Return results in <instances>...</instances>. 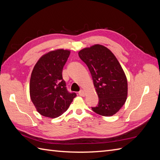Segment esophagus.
<instances>
[{
	"label": "esophagus",
	"mask_w": 160,
	"mask_h": 160,
	"mask_svg": "<svg viewBox=\"0 0 160 160\" xmlns=\"http://www.w3.org/2000/svg\"><path fill=\"white\" fill-rule=\"evenodd\" d=\"M78 93H79V95L80 96H85V92H84V90H80L79 92H78Z\"/></svg>",
	"instance_id": "34e87169"
}]
</instances>
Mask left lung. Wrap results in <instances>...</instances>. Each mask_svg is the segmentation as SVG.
I'll return each mask as SVG.
<instances>
[{"mask_svg":"<svg viewBox=\"0 0 160 160\" xmlns=\"http://www.w3.org/2000/svg\"><path fill=\"white\" fill-rule=\"evenodd\" d=\"M78 55L92 76L99 102L92 110L102 116H112L127 100V77L114 54L106 47L95 45L80 50Z\"/></svg>","mask_w":160,"mask_h":160,"instance_id":"8db88e82","label":"left lung"}]
</instances>
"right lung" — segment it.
<instances>
[{"instance_id":"right-lung-1","label":"right lung","mask_w":160,"mask_h":160,"mask_svg":"<svg viewBox=\"0 0 160 160\" xmlns=\"http://www.w3.org/2000/svg\"><path fill=\"white\" fill-rule=\"evenodd\" d=\"M70 51L57 49L43 55L31 75L30 98L38 113L45 117H59L69 107L76 93L67 91L62 69Z\"/></svg>"}]
</instances>
